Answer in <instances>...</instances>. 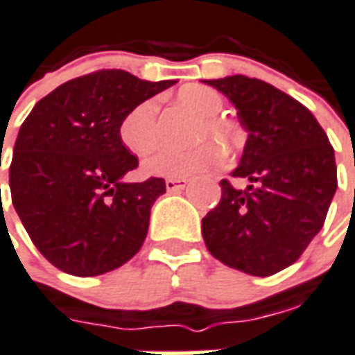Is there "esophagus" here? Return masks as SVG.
I'll return each instance as SVG.
<instances>
[{"label":"esophagus","instance_id":"34e87169","mask_svg":"<svg viewBox=\"0 0 355 355\" xmlns=\"http://www.w3.org/2000/svg\"><path fill=\"white\" fill-rule=\"evenodd\" d=\"M188 184H190L188 178H167V180H165V188H167V191H171V193L184 190Z\"/></svg>","mask_w":355,"mask_h":355}]
</instances>
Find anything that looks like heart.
I'll use <instances>...</instances> for the list:
<instances>
[{
  "mask_svg": "<svg viewBox=\"0 0 355 355\" xmlns=\"http://www.w3.org/2000/svg\"><path fill=\"white\" fill-rule=\"evenodd\" d=\"M178 101L186 105L196 116L203 118L196 137L203 139L207 135L220 146H227L233 141L230 125L216 118L224 107V99L216 90L203 84H188L178 90ZM156 101L144 99L122 118L118 125V137L125 150L135 156H144L156 146ZM216 162L218 152L211 144H198L188 150L159 148L156 154L144 159L143 171L148 177L186 178L203 173Z\"/></svg>",
  "mask_w": 355,
  "mask_h": 355,
  "instance_id": "heart-1",
  "label": "heart"
}]
</instances>
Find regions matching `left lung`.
<instances>
[{
  "instance_id": "obj_1",
  "label": "left lung",
  "mask_w": 355,
  "mask_h": 355,
  "mask_svg": "<svg viewBox=\"0 0 355 355\" xmlns=\"http://www.w3.org/2000/svg\"><path fill=\"white\" fill-rule=\"evenodd\" d=\"M237 109L248 131L241 190L220 180L222 198L201 222L205 244L231 269L269 277L297 261L318 235L337 190L329 139L304 105L259 78L207 80Z\"/></svg>"
}]
</instances>
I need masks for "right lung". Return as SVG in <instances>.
<instances>
[{"mask_svg":"<svg viewBox=\"0 0 355 355\" xmlns=\"http://www.w3.org/2000/svg\"><path fill=\"white\" fill-rule=\"evenodd\" d=\"M175 80L107 69L67 80L18 131L9 167L12 205L37 250L75 277L118 269L143 246L164 178L125 182L139 159L118 137L128 112Z\"/></svg>","mask_w":355,"mask_h":355,"instance_id":"add662e5","label":"right lung"}]
</instances>
